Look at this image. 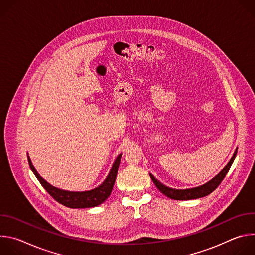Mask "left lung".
Wrapping results in <instances>:
<instances>
[{"instance_id":"8db88e82","label":"left lung","mask_w":255,"mask_h":255,"mask_svg":"<svg viewBox=\"0 0 255 255\" xmlns=\"http://www.w3.org/2000/svg\"><path fill=\"white\" fill-rule=\"evenodd\" d=\"M237 149L235 150L232 158L230 159V161L227 163V165L218 173L215 177H213L211 180H209L208 183L197 187V188H192V189H183V190H177V189H172V188H168L166 186H164L163 184H161L159 180H157L151 173H150V177L152 179V181L154 183V185L156 186V188L166 197L172 199V200H194V199H198V198H202L205 196H208L209 194H211L214 190L217 189V187L221 184V181L223 180V178L225 177V175L227 174L228 170L230 169L235 156L237 154Z\"/></svg>"}]
</instances>
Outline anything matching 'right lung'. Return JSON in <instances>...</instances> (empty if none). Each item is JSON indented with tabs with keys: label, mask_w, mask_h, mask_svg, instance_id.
I'll return each mask as SVG.
<instances>
[{
	"label": "right lung",
	"mask_w": 255,
	"mask_h": 255,
	"mask_svg": "<svg viewBox=\"0 0 255 255\" xmlns=\"http://www.w3.org/2000/svg\"><path fill=\"white\" fill-rule=\"evenodd\" d=\"M121 156H122V154H120L116 158L110 172H109L108 176L103 181V184H101L99 187H97L93 190L86 191V192H70V191L61 190V189L51 186L43 177H41L40 174L37 172V170L35 169V167L33 166L32 162H31L30 157L29 156H27V157H28V162H29V166H30L31 170L33 171L35 176L37 177L41 186L47 191V193L61 205L68 207V208L78 209V208L96 207V206L102 204L104 201H106V199L110 196V194L113 190L114 184H115V179L117 176Z\"/></svg>",
	"instance_id": "right-lung-1"
}]
</instances>
